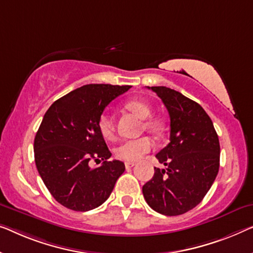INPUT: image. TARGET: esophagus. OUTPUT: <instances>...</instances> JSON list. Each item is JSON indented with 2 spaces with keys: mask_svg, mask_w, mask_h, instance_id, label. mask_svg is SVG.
Wrapping results in <instances>:
<instances>
[{
  "mask_svg": "<svg viewBox=\"0 0 253 253\" xmlns=\"http://www.w3.org/2000/svg\"><path fill=\"white\" fill-rule=\"evenodd\" d=\"M134 167V162H126V169H130V168Z\"/></svg>",
  "mask_w": 253,
  "mask_h": 253,
  "instance_id": "esophagus-1",
  "label": "esophagus"
}]
</instances>
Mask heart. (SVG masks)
Instances as JSON below:
<instances>
[{
	"instance_id": "obj_1",
	"label": "heart",
	"mask_w": 253,
	"mask_h": 253,
	"mask_svg": "<svg viewBox=\"0 0 253 253\" xmlns=\"http://www.w3.org/2000/svg\"><path fill=\"white\" fill-rule=\"evenodd\" d=\"M126 109L132 112L138 118L145 120L144 127L153 133H161L163 131V124L161 121L148 119L152 114L151 108L145 102L139 100H130L126 104ZM98 127L105 138L111 139L114 137V121L113 116L107 112H104L98 120ZM153 141L149 137H140L137 139H126L116 146L115 154L119 159L127 162H134L141 159L145 154L151 152Z\"/></svg>"
}]
</instances>
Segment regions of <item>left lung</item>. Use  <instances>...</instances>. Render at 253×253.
<instances>
[{"label":"left lung","instance_id":"8db88e82","mask_svg":"<svg viewBox=\"0 0 253 253\" xmlns=\"http://www.w3.org/2000/svg\"><path fill=\"white\" fill-rule=\"evenodd\" d=\"M163 101L170 116V142L156 154L167 169L154 168L142 186L146 202L164 215H179L195 208L211 188L219 171L220 145L206 111L167 86H147Z\"/></svg>","mask_w":253,"mask_h":253}]
</instances>
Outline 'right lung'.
Masks as SVG:
<instances>
[{
    "mask_svg": "<svg viewBox=\"0 0 253 253\" xmlns=\"http://www.w3.org/2000/svg\"><path fill=\"white\" fill-rule=\"evenodd\" d=\"M130 85L86 84L56 100L47 109L34 139L38 171L51 195L74 211H89L108 199L126 170L109 161L112 153L98 127L106 106ZM91 159L104 162L91 168Z\"/></svg>",
    "mask_w": 253,
    "mask_h": 253,
    "instance_id": "right-lung-1",
    "label": "right lung"
}]
</instances>
